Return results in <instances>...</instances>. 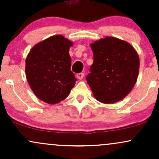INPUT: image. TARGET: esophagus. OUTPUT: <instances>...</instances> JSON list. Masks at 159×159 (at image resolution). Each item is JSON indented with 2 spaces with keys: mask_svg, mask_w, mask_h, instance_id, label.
Returning <instances> with one entry per match:
<instances>
[{
  "mask_svg": "<svg viewBox=\"0 0 159 159\" xmlns=\"http://www.w3.org/2000/svg\"><path fill=\"white\" fill-rule=\"evenodd\" d=\"M76 77H77L79 80H81L84 78V73H78L76 75Z\"/></svg>",
  "mask_w": 159,
  "mask_h": 159,
  "instance_id": "34e87169",
  "label": "esophagus"
}]
</instances>
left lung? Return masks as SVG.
Segmentation results:
<instances>
[{"label": "left lung", "instance_id": "obj_1", "mask_svg": "<svg viewBox=\"0 0 159 159\" xmlns=\"http://www.w3.org/2000/svg\"><path fill=\"white\" fill-rule=\"evenodd\" d=\"M93 63L87 75L94 97L102 103H115L130 93L137 81L140 61L129 43L106 37L90 45Z\"/></svg>", "mask_w": 159, "mask_h": 159}]
</instances>
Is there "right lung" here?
<instances>
[{
    "instance_id": "obj_1",
    "label": "right lung",
    "mask_w": 159,
    "mask_h": 159,
    "mask_svg": "<svg viewBox=\"0 0 159 159\" xmlns=\"http://www.w3.org/2000/svg\"><path fill=\"white\" fill-rule=\"evenodd\" d=\"M72 45V42L63 36H53L33 47L27 55V80L42 101L48 104L60 102L69 96L75 84L69 53Z\"/></svg>"
}]
</instances>
